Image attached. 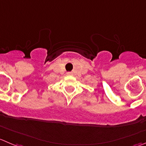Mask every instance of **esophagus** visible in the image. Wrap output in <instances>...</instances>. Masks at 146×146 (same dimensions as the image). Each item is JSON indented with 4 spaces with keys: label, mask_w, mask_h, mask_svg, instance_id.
I'll return each instance as SVG.
<instances>
[{
    "label": "esophagus",
    "mask_w": 146,
    "mask_h": 146,
    "mask_svg": "<svg viewBox=\"0 0 146 146\" xmlns=\"http://www.w3.org/2000/svg\"><path fill=\"white\" fill-rule=\"evenodd\" d=\"M68 74H70V73H68Z\"/></svg>",
    "instance_id": "1"
}]
</instances>
